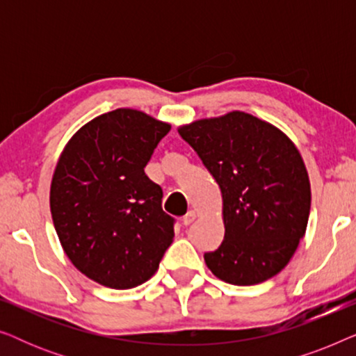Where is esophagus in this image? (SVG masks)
<instances>
[{
    "label": "esophagus",
    "instance_id": "1",
    "mask_svg": "<svg viewBox=\"0 0 356 356\" xmlns=\"http://www.w3.org/2000/svg\"><path fill=\"white\" fill-rule=\"evenodd\" d=\"M194 218H196V212L194 211H189L186 216H184L183 218H181V222H183V225H189V223H193L194 222Z\"/></svg>",
    "mask_w": 356,
    "mask_h": 356
}]
</instances>
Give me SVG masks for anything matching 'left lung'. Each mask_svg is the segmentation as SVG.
Returning <instances> with one entry per match:
<instances>
[{
  "instance_id": "obj_1",
  "label": "left lung",
  "mask_w": 356,
  "mask_h": 356,
  "mask_svg": "<svg viewBox=\"0 0 356 356\" xmlns=\"http://www.w3.org/2000/svg\"><path fill=\"white\" fill-rule=\"evenodd\" d=\"M222 191L225 236L204 261L232 285L279 274L305 236L311 209L308 172L296 145L274 124L230 111L179 126Z\"/></svg>"
}]
</instances>
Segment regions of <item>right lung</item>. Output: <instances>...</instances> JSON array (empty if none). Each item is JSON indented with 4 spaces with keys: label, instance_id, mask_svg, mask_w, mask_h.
Returning a JSON list of instances; mask_svg holds the SVG:
<instances>
[{
    "label": "right lung",
    "instance_id": "add662e5",
    "mask_svg": "<svg viewBox=\"0 0 356 356\" xmlns=\"http://www.w3.org/2000/svg\"><path fill=\"white\" fill-rule=\"evenodd\" d=\"M168 123L118 108L82 126L58 159L50 211L66 256L115 290L147 282L172 245L175 220L144 168Z\"/></svg>",
    "mask_w": 356,
    "mask_h": 356
}]
</instances>
